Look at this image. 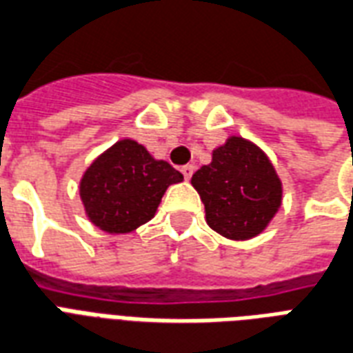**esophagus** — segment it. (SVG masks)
<instances>
[{
    "label": "esophagus",
    "mask_w": 353,
    "mask_h": 353,
    "mask_svg": "<svg viewBox=\"0 0 353 353\" xmlns=\"http://www.w3.org/2000/svg\"><path fill=\"white\" fill-rule=\"evenodd\" d=\"M180 171H182V174H184V179L190 180V179H192L193 171H195V167L190 165V163H188V165H182V167H180Z\"/></svg>",
    "instance_id": "1"
}]
</instances>
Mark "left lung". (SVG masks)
Listing matches in <instances>:
<instances>
[{
	"instance_id": "left-lung-1",
	"label": "left lung",
	"mask_w": 353,
	"mask_h": 353,
	"mask_svg": "<svg viewBox=\"0 0 353 353\" xmlns=\"http://www.w3.org/2000/svg\"><path fill=\"white\" fill-rule=\"evenodd\" d=\"M205 203L206 223L229 240H249L274 219L283 184L274 163L255 143L230 136L212 152V161L192 176Z\"/></svg>"
}]
</instances>
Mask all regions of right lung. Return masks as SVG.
<instances>
[{
  "instance_id": "obj_1",
  "label": "right lung",
  "mask_w": 353,
  "mask_h": 353,
  "mask_svg": "<svg viewBox=\"0 0 353 353\" xmlns=\"http://www.w3.org/2000/svg\"><path fill=\"white\" fill-rule=\"evenodd\" d=\"M184 176L134 139H121L87 167L79 197L92 225L126 234L154 217L163 193Z\"/></svg>"
}]
</instances>
